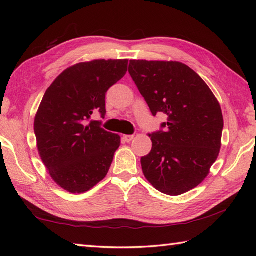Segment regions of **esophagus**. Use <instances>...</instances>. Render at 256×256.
<instances>
[{"label":"esophagus","mask_w":256,"mask_h":256,"mask_svg":"<svg viewBox=\"0 0 256 256\" xmlns=\"http://www.w3.org/2000/svg\"><path fill=\"white\" fill-rule=\"evenodd\" d=\"M133 138H134V135H124V136H123V140H124V142H126V143L131 142Z\"/></svg>","instance_id":"34e87169"}]
</instances>
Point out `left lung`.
<instances>
[{"instance_id":"1","label":"left lung","mask_w":256,"mask_h":256,"mask_svg":"<svg viewBox=\"0 0 256 256\" xmlns=\"http://www.w3.org/2000/svg\"><path fill=\"white\" fill-rule=\"evenodd\" d=\"M128 72L154 116L167 121L152 133L150 153L140 158L158 192L178 196L197 187L219 155L224 116L218 100L192 68L177 62L130 60Z\"/></svg>"}]
</instances>
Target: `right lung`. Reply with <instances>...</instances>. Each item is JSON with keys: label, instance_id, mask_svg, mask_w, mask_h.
<instances>
[{"label": "right lung", "instance_id": "add662e5", "mask_svg": "<svg viewBox=\"0 0 256 256\" xmlns=\"http://www.w3.org/2000/svg\"><path fill=\"white\" fill-rule=\"evenodd\" d=\"M128 72L126 59L81 62L59 74L45 92L34 132L52 178L72 194L88 192L106 176L120 136L91 121L106 116V94Z\"/></svg>", "mask_w": 256, "mask_h": 256}]
</instances>
